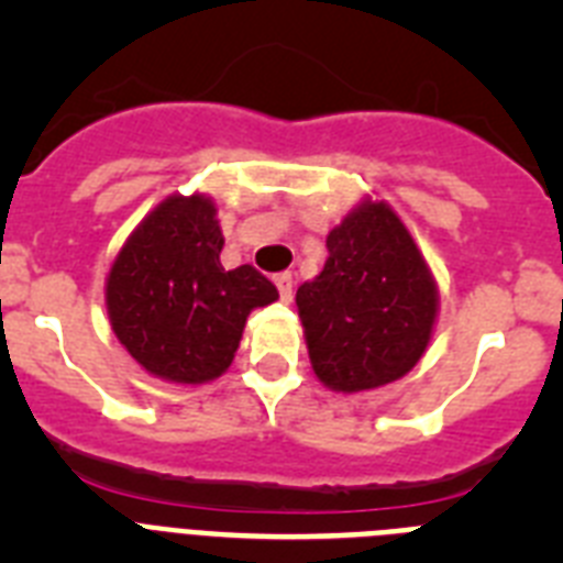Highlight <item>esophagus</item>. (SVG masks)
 I'll return each instance as SVG.
<instances>
[{
    "mask_svg": "<svg viewBox=\"0 0 563 563\" xmlns=\"http://www.w3.org/2000/svg\"><path fill=\"white\" fill-rule=\"evenodd\" d=\"M273 282H276L282 301H290V298H292V276H290V273H278Z\"/></svg>",
    "mask_w": 563,
    "mask_h": 563,
    "instance_id": "1",
    "label": "esophagus"
}]
</instances>
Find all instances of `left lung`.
<instances>
[{"mask_svg": "<svg viewBox=\"0 0 563 563\" xmlns=\"http://www.w3.org/2000/svg\"><path fill=\"white\" fill-rule=\"evenodd\" d=\"M327 251L324 271L296 292L318 380L352 395L415 369L440 292L409 228L383 200H363L332 228Z\"/></svg>", "mask_w": 563, "mask_h": 563, "instance_id": "8db88e82", "label": "left lung"}]
</instances>
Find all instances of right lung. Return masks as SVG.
I'll use <instances>...</instances> for the list:
<instances>
[{
	"mask_svg": "<svg viewBox=\"0 0 563 563\" xmlns=\"http://www.w3.org/2000/svg\"><path fill=\"white\" fill-rule=\"evenodd\" d=\"M225 236L206 194H172L134 228L107 276L112 332L148 375L208 383L231 366L256 307L278 290L256 267L225 271Z\"/></svg>",
	"mask_w": 563,
	"mask_h": 563,
	"instance_id": "obj_1",
	"label": "right lung"
}]
</instances>
